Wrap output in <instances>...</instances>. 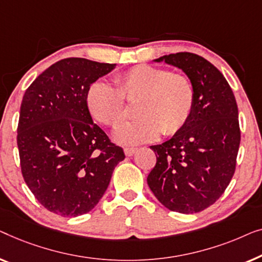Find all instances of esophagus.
I'll list each match as a JSON object with an SVG mask.
<instances>
[{
  "label": "esophagus",
  "mask_w": 262,
  "mask_h": 262,
  "mask_svg": "<svg viewBox=\"0 0 262 262\" xmlns=\"http://www.w3.org/2000/svg\"><path fill=\"white\" fill-rule=\"evenodd\" d=\"M135 152L136 148H133V147H127V148H124V154H126L127 157H132Z\"/></svg>",
  "instance_id": "esophagus-1"
}]
</instances>
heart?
I'll return each mask as SVG.
<instances>
[{"label":"heart","mask_w":262,"mask_h":262,"mask_svg":"<svg viewBox=\"0 0 262 262\" xmlns=\"http://www.w3.org/2000/svg\"><path fill=\"white\" fill-rule=\"evenodd\" d=\"M116 86L97 80L89 86L86 105L94 119L116 126L126 116V104L136 102L138 119L120 124L114 139L132 146L156 140L160 133L173 135L189 121L194 103L192 83L186 76L165 69L138 65L116 77Z\"/></svg>","instance_id":"heart-1"}]
</instances>
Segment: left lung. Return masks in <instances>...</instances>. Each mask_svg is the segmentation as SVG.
<instances>
[{
  "label": "left lung",
  "mask_w": 262,
  "mask_h": 262,
  "mask_svg": "<svg viewBox=\"0 0 262 262\" xmlns=\"http://www.w3.org/2000/svg\"><path fill=\"white\" fill-rule=\"evenodd\" d=\"M153 61L182 70L192 83L194 103L182 129L150 146L157 164L147 183L167 209L200 212L222 196L234 176L241 140L235 96L222 73L198 54L179 52Z\"/></svg>",
  "instance_id": "1"
}]
</instances>
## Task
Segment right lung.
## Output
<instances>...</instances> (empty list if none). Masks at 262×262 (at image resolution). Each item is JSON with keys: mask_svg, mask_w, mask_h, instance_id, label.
Here are the masks:
<instances>
[{"mask_svg": "<svg viewBox=\"0 0 262 262\" xmlns=\"http://www.w3.org/2000/svg\"><path fill=\"white\" fill-rule=\"evenodd\" d=\"M116 64L66 58L35 78L22 98L17 147L29 190L51 212L77 217L108 189L123 149L94 123L89 86Z\"/></svg>", "mask_w": 262, "mask_h": 262, "instance_id": "1", "label": "right lung"}]
</instances>
